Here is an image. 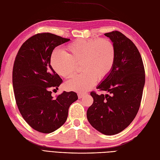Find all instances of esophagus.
I'll return each instance as SVG.
<instances>
[{"instance_id":"1","label":"esophagus","mask_w":160,"mask_h":160,"mask_svg":"<svg viewBox=\"0 0 160 160\" xmlns=\"http://www.w3.org/2000/svg\"><path fill=\"white\" fill-rule=\"evenodd\" d=\"M83 96H84V94H83V93H78V98H79V99H81Z\"/></svg>"}]
</instances>
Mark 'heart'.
Segmentation results:
<instances>
[{
    "label": "heart",
    "instance_id": "obj_1",
    "mask_svg": "<svg viewBox=\"0 0 160 160\" xmlns=\"http://www.w3.org/2000/svg\"><path fill=\"white\" fill-rule=\"evenodd\" d=\"M67 53L59 49L52 51L51 65L58 75L70 78L75 74L77 64L82 73L66 83L71 91L85 92L93 88L97 79L103 80L110 73L115 64L116 49L108 38H79L66 47Z\"/></svg>",
    "mask_w": 160,
    "mask_h": 160
}]
</instances>
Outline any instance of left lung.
<instances>
[{"label":"left lung","instance_id":"obj_1","mask_svg":"<svg viewBox=\"0 0 160 160\" xmlns=\"http://www.w3.org/2000/svg\"><path fill=\"white\" fill-rule=\"evenodd\" d=\"M105 35L115 45L116 59L111 72L97 89L111 95L91 92L93 103L87 118L95 129L111 135L122 132L136 116L145 85V69L141 55L129 38L117 31Z\"/></svg>","mask_w":160,"mask_h":160}]
</instances>
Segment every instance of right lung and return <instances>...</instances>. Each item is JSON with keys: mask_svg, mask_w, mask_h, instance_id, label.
I'll return each instance as SVG.
<instances>
[{"mask_svg": "<svg viewBox=\"0 0 160 160\" xmlns=\"http://www.w3.org/2000/svg\"><path fill=\"white\" fill-rule=\"evenodd\" d=\"M69 40L49 32L37 34L23 43L14 60L12 85L17 105L23 119L38 132L49 133L61 127L70 105L78 99L73 91H63L56 98L51 91L62 82L51 65L52 52Z\"/></svg>", "mask_w": 160, "mask_h": 160, "instance_id": "add662e5", "label": "right lung"}]
</instances>
